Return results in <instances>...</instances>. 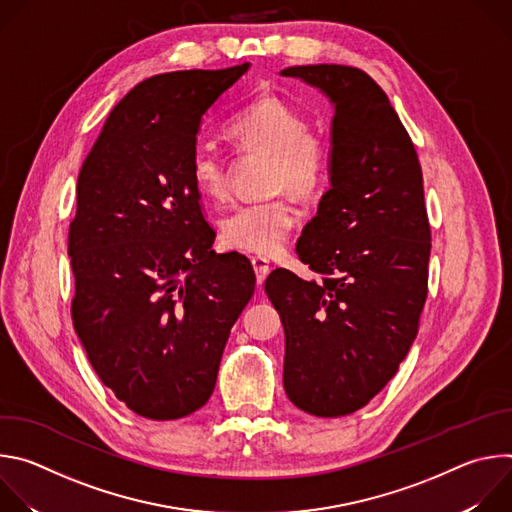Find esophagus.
<instances>
[{
	"label": "esophagus",
	"mask_w": 512,
	"mask_h": 512,
	"mask_svg": "<svg viewBox=\"0 0 512 512\" xmlns=\"http://www.w3.org/2000/svg\"><path fill=\"white\" fill-rule=\"evenodd\" d=\"M251 263H253V269H255L257 281H259V283H263V281H265V277H267V273H269V269H271L269 259H265V257H261V255H255V257H251Z\"/></svg>",
	"instance_id": "obj_1"
}]
</instances>
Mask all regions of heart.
I'll list each match as a JSON object with an SVG mask.
<instances>
[{
  "label": "heart",
  "mask_w": 512,
  "mask_h": 512,
  "mask_svg": "<svg viewBox=\"0 0 512 512\" xmlns=\"http://www.w3.org/2000/svg\"><path fill=\"white\" fill-rule=\"evenodd\" d=\"M308 129L310 123L298 109L279 97L263 95L229 123L227 133L243 150L271 158V190L310 198L324 184L328 148ZM190 180L204 200L227 198L225 164L208 148H198L192 154ZM296 223L298 210L285 198L247 204L223 221V241L245 253L275 255L287 245Z\"/></svg>",
  "instance_id": "b5f03b06"
}]
</instances>
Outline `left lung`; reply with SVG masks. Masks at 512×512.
Listing matches in <instances>:
<instances>
[{
    "mask_svg": "<svg viewBox=\"0 0 512 512\" xmlns=\"http://www.w3.org/2000/svg\"><path fill=\"white\" fill-rule=\"evenodd\" d=\"M279 75L316 87L334 107L330 188L296 247L318 279L275 269L265 291L285 332L289 401L340 417L395 377L417 336L431 249L423 176L407 129L367 72L308 64Z\"/></svg>",
    "mask_w": 512,
    "mask_h": 512,
    "instance_id": "left-lung-1",
    "label": "left lung"
}]
</instances>
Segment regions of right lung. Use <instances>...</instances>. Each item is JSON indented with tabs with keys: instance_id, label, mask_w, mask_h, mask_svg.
Listing matches in <instances>:
<instances>
[{
	"instance_id": "1",
	"label": "right lung",
	"mask_w": 512,
	"mask_h": 512,
	"mask_svg": "<svg viewBox=\"0 0 512 512\" xmlns=\"http://www.w3.org/2000/svg\"><path fill=\"white\" fill-rule=\"evenodd\" d=\"M249 66L135 85L79 174L68 229L72 322L103 385L141 417L180 419L210 399L255 291L247 257L212 251L216 235L190 180L204 113Z\"/></svg>"
}]
</instances>
